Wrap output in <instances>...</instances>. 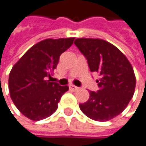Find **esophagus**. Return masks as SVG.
<instances>
[{
	"label": "esophagus",
	"instance_id": "obj_1",
	"mask_svg": "<svg viewBox=\"0 0 146 146\" xmlns=\"http://www.w3.org/2000/svg\"><path fill=\"white\" fill-rule=\"evenodd\" d=\"M69 88H70V90L73 91V92L78 89V87H76V86H73V85H71V86H69Z\"/></svg>",
	"mask_w": 146,
	"mask_h": 146
}]
</instances>
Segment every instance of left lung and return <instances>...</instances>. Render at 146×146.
<instances>
[{"instance_id": "obj_1", "label": "left lung", "mask_w": 146, "mask_h": 146, "mask_svg": "<svg viewBox=\"0 0 146 146\" xmlns=\"http://www.w3.org/2000/svg\"><path fill=\"white\" fill-rule=\"evenodd\" d=\"M74 44L88 59L91 72L100 76L99 90L79 104L82 111L97 121H107L121 114L134 95L135 75L124 54L106 40L78 38Z\"/></svg>"}]
</instances>
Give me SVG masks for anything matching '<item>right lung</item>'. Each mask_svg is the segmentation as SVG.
Listing matches in <instances>:
<instances>
[{
	"label": "right lung",
	"mask_w": 146,
	"mask_h": 146,
	"mask_svg": "<svg viewBox=\"0 0 146 146\" xmlns=\"http://www.w3.org/2000/svg\"><path fill=\"white\" fill-rule=\"evenodd\" d=\"M74 38L46 39L35 44L12 67L9 91L14 104L32 121L51 116L58 108L68 86L48 80L57 68L60 55L73 44Z\"/></svg>",
	"instance_id": "add662e5"
}]
</instances>
